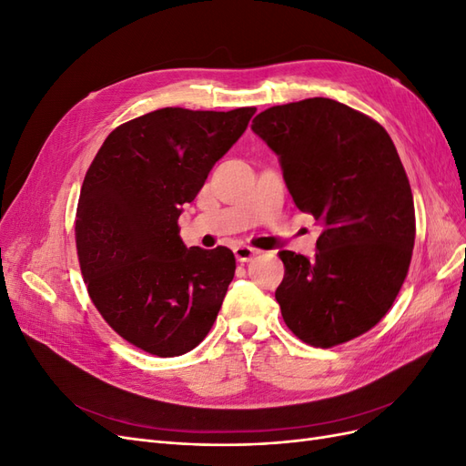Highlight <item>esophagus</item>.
<instances>
[{
    "mask_svg": "<svg viewBox=\"0 0 466 466\" xmlns=\"http://www.w3.org/2000/svg\"><path fill=\"white\" fill-rule=\"evenodd\" d=\"M233 252H235V258H237L238 262H250L252 258H255V257L258 255V250L248 247V245H238V247H235Z\"/></svg>",
    "mask_w": 466,
    "mask_h": 466,
    "instance_id": "esophagus-1",
    "label": "esophagus"
}]
</instances>
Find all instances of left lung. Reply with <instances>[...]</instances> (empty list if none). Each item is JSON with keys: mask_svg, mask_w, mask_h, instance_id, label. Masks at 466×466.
Listing matches in <instances>:
<instances>
[{"mask_svg": "<svg viewBox=\"0 0 466 466\" xmlns=\"http://www.w3.org/2000/svg\"><path fill=\"white\" fill-rule=\"evenodd\" d=\"M250 128L279 155L295 206L324 228L313 260L278 252L281 317L309 346L354 340L389 313L412 260L414 198L397 147L377 120L324 96L266 108Z\"/></svg>", "mask_w": 466, "mask_h": 466, "instance_id": "left-lung-1", "label": "left lung"}]
</instances>
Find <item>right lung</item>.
Segmentation results:
<instances>
[{"instance_id": "right-lung-1", "label": "right lung", "mask_w": 466, "mask_h": 466, "mask_svg": "<svg viewBox=\"0 0 466 466\" xmlns=\"http://www.w3.org/2000/svg\"><path fill=\"white\" fill-rule=\"evenodd\" d=\"M255 112H147L112 130L87 168L76 214L83 281L108 327L151 356L187 354L218 319L235 257L187 248L178 216Z\"/></svg>"}]
</instances>
